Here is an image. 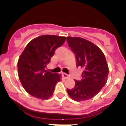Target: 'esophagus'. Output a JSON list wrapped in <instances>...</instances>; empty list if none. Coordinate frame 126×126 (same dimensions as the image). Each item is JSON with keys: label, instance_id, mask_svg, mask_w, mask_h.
I'll return each instance as SVG.
<instances>
[{"label": "esophagus", "instance_id": "1", "mask_svg": "<svg viewBox=\"0 0 126 126\" xmlns=\"http://www.w3.org/2000/svg\"><path fill=\"white\" fill-rule=\"evenodd\" d=\"M62 76H63V77L64 78V79H68L69 77V75L68 74H66V73H62Z\"/></svg>", "mask_w": 126, "mask_h": 126}]
</instances>
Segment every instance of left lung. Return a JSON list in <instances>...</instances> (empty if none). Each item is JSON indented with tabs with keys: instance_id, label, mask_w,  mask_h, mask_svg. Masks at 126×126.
Masks as SVG:
<instances>
[{
	"instance_id": "left-lung-1",
	"label": "left lung",
	"mask_w": 126,
	"mask_h": 126,
	"mask_svg": "<svg viewBox=\"0 0 126 126\" xmlns=\"http://www.w3.org/2000/svg\"><path fill=\"white\" fill-rule=\"evenodd\" d=\"M68 44L75 55L77 66L83 68L82 79L75 80V85L66 89L69 96L75 101L90 99L106 84L109 68L104 54L92 42L79 37H66Z\"/></svg>"
}]
</instances>
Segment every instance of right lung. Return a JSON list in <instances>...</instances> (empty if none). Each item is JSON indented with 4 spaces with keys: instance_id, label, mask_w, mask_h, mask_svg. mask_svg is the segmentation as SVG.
Wrapping results in <instances>:
<instances>
[{
    "instance_id": "obj_1",
    "label": "right lung",
    "mask_w": 126,
    "mask_h": 126,
    "mask_svg": "<svg viewBox=\"0 0 126 126\" xmlns=\"http://www.w3.org/2000/svg\"><path fill=\"white\" fill-rule=\"evenodd\" d=\"M66 40L65 37L43 35L34 38L28 44L19 56L18 75L26 91L32 97L48 99L52 96L55 86L61 81V75L45 70L55 55L56 49Z\"/></svg>"
}]
</instances>
